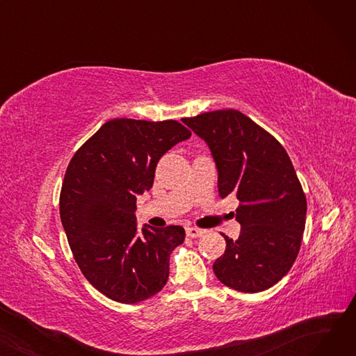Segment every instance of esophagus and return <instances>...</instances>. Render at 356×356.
I'll return each mask as SVG.
<instances>
[{
    "mask_svg": "<svg viewBox=\"0 0 356 356\" xmlns=\"http://www.w3.org/2000/svg\"><path fill=\"white\" fill-rule=\"evenodd\" d=\"M204 234L203 229H199V228H195V227H191V228H186V236L189 238H199Z\"/></svg>",
    "mask_w": 356,
    "mask_h": 356,
    "instance_id": "1",
    "label": "esophagus"
}]
</instances>
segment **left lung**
<instances>
[{"mask_svg": "<svg viewBox=\"0 0 356 356\" xmlns=\"http://www.w3.org/2000/svg\"><path fill=\"white\" fill-rule=\"evenodd\" d=\"M208 144L218 168L220 197L236 196L238 239L225 236L213 263L222 284L242 293L264 291L293 267L300 251L307 202L283 145L236 109L181 120Z\"/></svg>", "mask_w": 356, "mask_h": 356, "instance_id": "8db88e82", "label": "left lung"}]
</instances>
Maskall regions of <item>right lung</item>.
<instances>
[{
  "mask_svg": "<svg viewBox=\"0 0 356 356\" xmlns=\"http://www.w3.org/2000/svg\"><path fill=\"white\" fill-rule=\"evenodd\" d=\"M191 131L180 122L117 118L72 157L60 192V219L88 282L118 303L134 305L167 283L179 225L137 229V196L152 189L159 160Z\"/></svg>",
  "mask_w": 356,
  "mask_h": 356,
  "instance_id": "right-lung-1",
  "label": "right lung"
}]
</instances>
